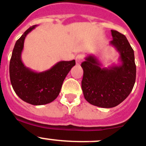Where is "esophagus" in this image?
<instances>
[{
    "label": "esophagus",
    "instance_id": "34e87169",
    "mask_svg": "<svg viewBox=\"0 0 146 146\" xmlns=\"http://www.w3.org/2000/svg\"><path fill=\"white\" fill-rule=\"evenodd\" d=\"M83 60V55L80 54V55H78L76 58V64L79 65L80 64L82 61Z\"/></svg>",
    "mask_w": 146,
    "mask_h": 146
}]
</instances>
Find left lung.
Segmentation results:
<instances>
[{
    "label": "left lung",
    "instance_id": "left-lung-1",
    "mask_svg": "<svg viewBox=\"0 0 146 146\" xmlns=\"http://www.w3.org/2000/svg\"><path fill=\"white\" fill-rule=\"evenodd\" d=\"M110 44L120 54L121 64L101 68L97 58L87 56L81 63V87L86 100L100 108H113L122 103L132 91L136 77L134 51L125 35L111 30Z\"/></svg>",
    "mask_w": 146,
    "mask_h": 146
}]
</instances>
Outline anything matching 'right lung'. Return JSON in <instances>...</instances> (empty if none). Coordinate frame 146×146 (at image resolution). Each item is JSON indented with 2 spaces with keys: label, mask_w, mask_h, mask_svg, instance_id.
<instances>
[{
  "label": "right lung",
  "mask_w": 146,
  "mask_h": 146,
  "mask_svg": "<svg viewBox=\"0 0 146 146\" xmlns=\"http://www.w3.org/2000/svg\"><path fill=\"white\" fill-rule=\"evenodd\" d=\"M36 26L30 27L15 43L10 61L9 73L11 85L18 97L30 104L40 106L51 103L58 97L63 80L76 65V61H60L49 70L39 73L25 66L21 60L24 40Z\"/></svg>",
  "instance_id": "1"
}]
</instances>
